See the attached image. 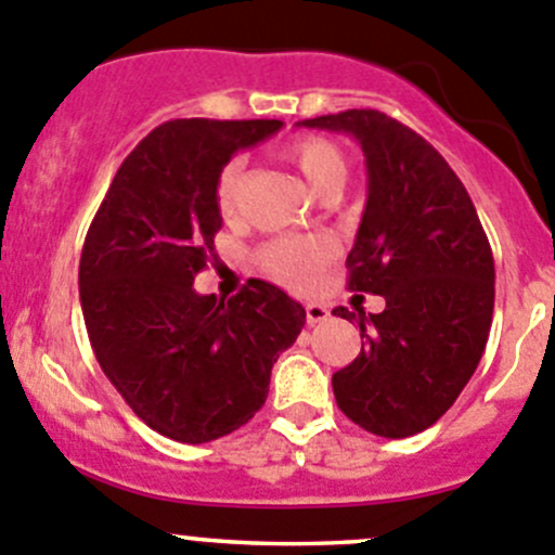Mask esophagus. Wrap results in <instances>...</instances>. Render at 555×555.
<instances>
[{
    "label": "esophagus",
    "instance_id": "34e87169",
    "mask_svg": "<svg viewBox=\"0 0 555 555\" xmlns=\"http://www.w3.org/2000/svg\"><path fill=\"white\" fill-rule=\"evenodd\" d=\"M327 317H331V311H327L322 304H309V306H306V322H309V325H317V322H325Z\"/></svg>",
    "mask_w": 555,
    "mask_h": 555
}]
</instances>
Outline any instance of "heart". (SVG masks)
<instances>
[{"instance_id": "b5f03b06", "label": "heart", "mask_w": 555, "mask_h": 555, "mask_svg": "<svg viewBox=\"0 0 555 555\" xmlns=\"http://www.w3.org/2000/svg\"><path fill=\"white\" fill-rule=\"evenodd\" d=\"M284 159L300 173V179L320 197L338 195L347 181V157L341 149L327 138L304 134L284 146ZM217 211L224 222H235L244 208V163L230 159L217 176L214 186ZM333 244L320 235L306 238H273L257 251L262 271L287 287L306 289L320 279L322 268L333 260Z\"/></svg>"}]
</instances>
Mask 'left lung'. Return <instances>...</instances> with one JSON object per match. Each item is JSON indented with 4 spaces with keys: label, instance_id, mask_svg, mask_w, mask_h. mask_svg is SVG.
<instances>
[{
    "label": "left lung",
    "instance_id": "1",
    "mask_svg": "<svg viewBox=\"0 0 555 555\" xmlns=\"http://www.w3.org/2000/svg\"><path fill=\"white\" fill-rule=\"evenodd\" d=\"M347 132L369 170V201L347 257L349 289L385 309L338 306L363 347L333 374V396L369 434L403 439L442 417L475 374L493 320V255L469 192L442 154L379 111L300 121Z\"/></svg>",
    "mask_w": 555,
    "mask_h": 555
}]
</instances>
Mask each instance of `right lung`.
<instances>
[{
	"label": "right lung",
	"instance_id": "obj_1",
	"mask_svg": "<svg viewBox=\"0 0 555 555\" xmlns=\"http://www.w3.org/2000/svg\"><path fill=\"white\" fill-rule=\"evenodd\" d=\"M279 129L276 118L159 124L116 170L86 233L78 287L96 363L129 409L176 442L246 426L306 322L304 306L262 279L228 304L192 287L222 228L219 170Z\"/></svg>",
	"mask_w": 555,
	"mask_h": 555
}]
</instances>
